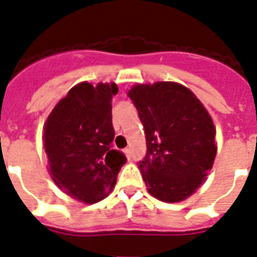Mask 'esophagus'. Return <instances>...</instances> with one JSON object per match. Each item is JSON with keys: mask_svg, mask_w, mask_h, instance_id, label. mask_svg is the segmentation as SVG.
<instances>
[{"mask_svg": "<svg viewBox=\"0 0 257 257\" xmlns=\"http://www.w3.org/2000/svg\"><path fill=\"white\" fill-rule=\"evenodd\" d=\"M124 156L127 157V160H130V158H131V149H130V147L124 149Z\"/></svg>", "mask_w": 257, "mask_h": 257, "instance_id": "obj_1", "label": "esophagus"}]
</instances>
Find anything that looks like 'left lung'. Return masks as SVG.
I'll return each mask as SVG.
<instances>
[{
	"mask_svg": "<svg viewBox=\"0 0 257 257\" xmlns=\"http://www.w3.org/2000/svg\"><path fill=\"white\" fill-rule=\"evenodd\" d=\"M146 135L139 169L151 196L180 202L205 181L217 146L213 120L189 88L173 81L137 84L128 91Z\"/></svg>",
	"mask_w": 257,
	"mask_h": 257,
	"instance_id": "8db88e82",
	"label": "left lung"
}]
</instances>
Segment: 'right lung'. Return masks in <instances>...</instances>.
<instances>
[{"instance_id": "add662e5", "label": "right lung", "mask_w": 257, "mask_h": 257, "mask_svg": "<svg viewBox=\"0 0 257 257\" xmlns=\"http://www.w3.org/2000/svg\"><path fill=\"white\" fill-rule=\"evenodd\" d=\"M115 83L83 81L57 103L44 124V149L53 182L75 200L95 204L116 184L126 157L112 149Z\"/></svg>"}]
</instances>
